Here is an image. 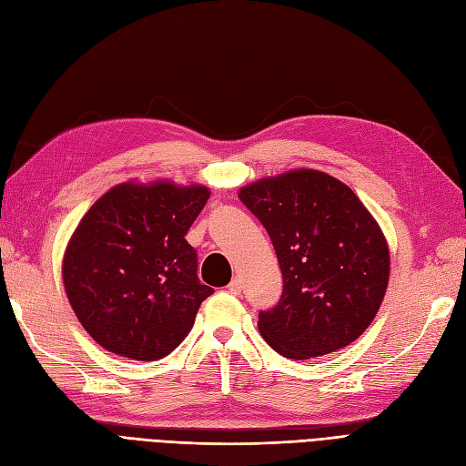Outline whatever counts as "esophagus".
Returning <instances> with one entry per match:
<instances>
[{
    "label": "esophagus",
    "mask_w": 466,
    "mask_h": 466,
    "mask_svg": "<svg viewBox=\"0 0 466 466\" xmlns=\"http://www.w3.org/2000/svg\"><path fill=\"white\" fill-rule=\"evenodd\" d=\"M241 289H243L241 279H238V278H233V279H231V284H229V291H231L233 295H241Z\"/></svg>",
    "instance_id": "obj_1"
}]
</instances>
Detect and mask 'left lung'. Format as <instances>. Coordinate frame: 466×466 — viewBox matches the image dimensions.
Instances as JSON below:
<instances>
[{
  "label": "left lung",
  "mask_w": 466,
  "mask_h": 466,
  "mask_svg": "<svg viewBox=\"0 0 466 466\" xmlns=\"http://www.w3.org/2000/svg\"><path fill=\"white\" fill-rule=\"evenodd\" d=\"M272 238L284 276L258 330L289 360L319 358L363 334L383 303L390 255L379 223L344 182L295 168L238 190Z\"/></svg>",
  "instance_id": "1"
}]
</instances>
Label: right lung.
Masks as SVG:
<instances>
[{
	"mask_svg": "<svg viewBox=\"0 0 466 466\" xmlns=\"http://www.w3.org/2000/svg\"><path fill=\"white\" fill-rule=\"evenodd\" d=\"M209 198L202 185L122 182L98 198L66 247L62 278L93 340L137 361L185 340L202 301L198 258L185 235Z\"/></svg>",
	"mask_w": 466,
	"mask_h": 466,
	"instance_id": "1",
	"label": "right lung"
}]
</instances>
